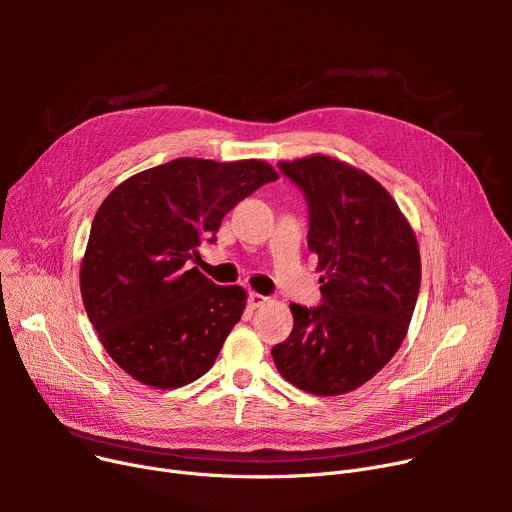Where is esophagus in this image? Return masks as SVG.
<instances>
[{
  "label": "esophagus",
  "mask_w": 512,
  "mask_h": 512,
  "mask_svg": "<svg viewBox=\"0 0 512 512\" xmlns=\"http://www.w3.org/2000/svg\"><path fill=\"white\" fill-rule=\"evenodd\" d=\"M267 301V297H263V294H259V292H249V305L253 307V309H259V307H263Z\"/></svg>",
  "instance_id": "obj_1"
}]
</instances>
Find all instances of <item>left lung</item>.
<instances>
[{
  "label": "left lung",
  "instance_id": "left-lung-1",
  "mask_svg": "<svg viewBox=\"0 0 512 512\" xmlns=\"http://www.w3.org/2000/svg\"><path fill=\"white\" fill-rule=\"evenodd\" d=\"M305 193L321 305L290 303V336L272 348L284 380L336 396L369 382L407 336L421 284L417 238L386 188L328 155L280 161Z\"/></svg>",
  "mask_w": 512,
  "mask_h": 512
}]
</instances>
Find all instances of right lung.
Segmentation results:
<instances>
[{"label":"right lung","instance_id":"add662e5","mask_svg":"<svg viewBox=\"0 0 512 512\" xmlns=\"http://www.w3.org/2000/svg\"><path fill=\"white\" fill-rule=\"evenodd\" d=\"M274 180L261 159L180 157L130 176L101 203L80 294L107 355L134 380L170 390L211 369L247 292L213 284L191 261L238 201Z\"/></svg>","mask_w":512,"mask_h":512}]
</instances>
